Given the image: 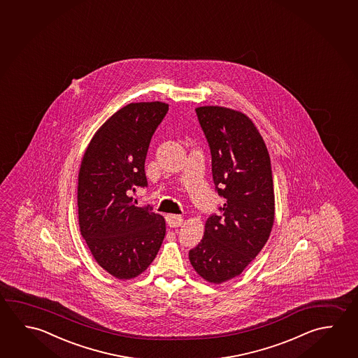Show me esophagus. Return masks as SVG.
Listing matches in <instances>:
<instances>
[{
	"instance_id": "34e87169",
	"label": "esophagus",
	"mask_w": 358,
	"mask_h": 358,
	"mask_svg": "<svg viewBox=\"0 0 358 358\" xmlns=\"http://www.w3.org/2000/svg\"><path fill=\"white\" fill-rule=\"evenodd\" d=\"M166 221H167L170 227H180L183 223V217L180 216V215H167Z\"/></svg>"
}]
</instances>
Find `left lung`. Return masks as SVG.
Here are the masks:
<instances>
[{"mask_svg":"<svg viewBox=\"0 0 358 358\" xmlns=\"http://www.w3.org/2000/svg\"><path fill=\"white\" fill-rule=\"evenodd\" d=\"M212 155V177L226 199L188 252L199 277L220 285L240 275L264 248L275 222L270 153L252 120L222 106L196 108Z\"/></svg>","mask_w":358,"mask_h":358,"instance_id":"1","label":"left lung"}]
</instances>
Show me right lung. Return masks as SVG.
Returning <instances> with one entry per match:
<instances>
[{"label":"right lung","mask_w":358,"mask_h":358,"mask_svg":"<svg viewBox=\"0 0 358 358\" xmlns=\"http://www.w3.org/2000/svg\"><path fill=\"white\" fill-rule=\"evenodd\" d=\"M169 105L136 102L113 113L96 131L78 172L81 235L94 261L118 280L148 268L166 235L164 217L138 207L129 191L147 186L145 159Z\"/></svg>","instance_id":"right-lung-1"}]
</instances>
